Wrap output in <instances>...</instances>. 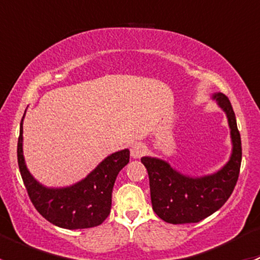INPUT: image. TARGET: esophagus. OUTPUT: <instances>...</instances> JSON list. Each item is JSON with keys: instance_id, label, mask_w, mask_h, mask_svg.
Here are the masks:
<instances>
[{"instance_id": "1", "label": "esophagus", "mask_w": 260, "mask_h": 260, "mask_svg": "<svg viewBox=\"0 0 260 260\" xmlns=\"http://www.w3.org/2000/svg\"><path fill=\"white\" fill-rule=\"evenodd\" d=\"M146 152H147V148L143 143L137 142L131 147V156H132L133 158H141Z\"/></svg>"}]
</instances>
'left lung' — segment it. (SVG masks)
I'll return each instance as SVG.
<instances>
[{
  "label": "left lung",
  "mask_w": 260,
  "mask_h": 260,
  "mask_svg": "<svg viewBox=\"0 0 260 260\" xmlns=\"http://www.w3.org/2000/svg\"><path fill=\"white\" fill-rule=\"evenodd\" d=\"M212 98L226 113L233 142L229 162L220 171L209 176L190 177L159 158H141L148 172L152 209L170 224L199 222L210 216L226 203L237 185L242 164V140L235 113L225 94L216 93Z\"/></svg>",
  "instance_id": "obj_1"
}]
</instances>
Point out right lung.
<instances>
[{"label": "right lung", "mask_w": 260, "mask_h": 260, "mask_svg": "<svg viewBox=\"0 0 260 260\" xmlns=\"http://www.w3.org/2000/svg\"><path fill=\"white\" fill-rule=\"evenodd\" d=\"M22 120L23 117L20 123L17 161L28 198L36 210L51 224L64 229H86L101 225L111 212L115 179L120 170L129 162V151L122 149L112 153L75 185L49 188L34 179L25 165Z\"/></svg>", "instance_id": "1"}]
</instances>
